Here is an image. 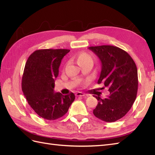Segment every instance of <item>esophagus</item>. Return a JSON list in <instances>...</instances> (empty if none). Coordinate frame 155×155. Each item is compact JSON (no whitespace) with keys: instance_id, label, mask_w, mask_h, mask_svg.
Listing matches in <instances>:
<instances>
[{"instance_id":"esophagus-1","label":"esophagus","mask_w":155,"mask_h":155,"mask_svg":"<svg viewBox=\"0 0 155 155\" xmlns=\"http://www.w3.org/2000/svg\"><path fill=\"white\" fill-rule=\"evenodd\" d=\"M75 96L76 97H86L87 96V95H86V94L82 93V92H77L75 93Z\"/></svg>"}]
</instances>
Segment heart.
Instances as JSON below:
<instances>
[{"instance_id": "b5f03b06", "label": "heart", "mask_w": 155, "mask_h": 155, "mask_svg": "<svg viewBox=\"0 0 155 155\" xmlns=\"http://www.w3.org/2000/svg\"><path fill=\"white\" fill-rule=\"evenodd\" d=\"M75 59L76 60V62L79 65H81L82 64L85 63H91L93 62V58L87 52H79L75 56Z\"/></svg>"}]
</instances>
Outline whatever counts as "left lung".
<instances>
[{"mask_svg": "<svg viewBox=\"0 0 155 155\" xmlns=\"http://www.w3.org/2000/svg\"><path fill=\"white\" fill-rule=\"evenodd\" d=\"M88 48L101 62L102 68L97 83L103 84L110 92L104 99L94 95L98 104L93 114L103 121L115 122L127 114L136 99L137 66L127 52L117 47L101 45Z\"/></svg>", "mask_w": 155, "mask_h": 155, "instance_id": "obj_1", "label": "left lung"}]
</instances>
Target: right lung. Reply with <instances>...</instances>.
<instances>
[{"instance_id": "right-lung-1", "label": "right lung", "mask_w": 155, "mask_h": 155, "mask_svg": "<svg viewBox=\"0 0 155 155\" xmlns=\"http://www.w3.org/2000/svg\"><path fill=\"white\" fill-rule=\"evenodd\" d=\"M68 49H41L29 56L21 80V89L33 110L45 120L61 118L75 99L73 93L63 95L54 91L62 59Z\"/></svg>"}]
</instances>
